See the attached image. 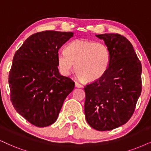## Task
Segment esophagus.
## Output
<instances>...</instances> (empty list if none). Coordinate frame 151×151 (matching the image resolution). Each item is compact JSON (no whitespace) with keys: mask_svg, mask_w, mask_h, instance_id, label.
I'll return each instance as SVG.
<instances>
[{"mask_svg":"<svg viewBox=\"0 0 151 151\" xmlns=\"http://www.w3.org/2000/svg\"><path fill=\"white\" fill-rule=\"evenodd\" d=\"M75 86L77 88H81L83 86H82L81 83H78V82H75Z\"/></svg>","mask_w":151,"mask_h":151,"instance_id":"34e87169","label":"esophagus"}]
</instances>
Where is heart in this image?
Instances as JSON below:
<instances>
[{
    "mask_svg": "<svg viewBox=\"0 0 151 151\" xmlns=\"http://www.w3.org/2000/svg\"><path fill=\"white\" fill-rule=\"evenodd\" d=\"M60 72L68 75L72 70L84 82L97 81L109 67L111 53L105 44L84 40H76L67 45L65 52L57 57Z\"/></svg>",
    "mask_w": 151,
    "mask_h": 151,
    "instance_id": "obj_1",
    "label": "heart"
}]
</instances>
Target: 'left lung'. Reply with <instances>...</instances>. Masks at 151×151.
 Listing matches in <instances>:
<instances>
[{"label":"left lung","instance_id":"8db88e82","mask_svg":"<svg viewBox=\"0 0 151 151\" xmlns=\"http://www.w3.org/2000/svg\"><path fill=\"white\" fill-rule=\"evenodd\" d=\"M109 49L111 62L105 74L86 86L85 117L98 131L124 125L134 111L142 93V68L133 46L118 33L95 35Z\"/></svg>","mask_w":151,"mask_h":151}]
</instances>
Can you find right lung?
Segmentation results:
<instances>
[{
  "label": "right lung",
  "mask_w": 151,
  "mask_h": 151,
  "mask_svg": "<svg viewBox=\"0 0 151 151\" xmlns=\"http://www.w3.org/2000/svg\"><path fill=\"white\" fill-rule=\"evenodd\" d=\"M72 32L46 30L30 35L15 53L9 75L11 101L17 112L37 127L51 125L73 91L74 82L59 73L60 47Z\"/></svg>",
  "instance_id": "right-lung-1"
}]
</instances>
